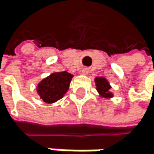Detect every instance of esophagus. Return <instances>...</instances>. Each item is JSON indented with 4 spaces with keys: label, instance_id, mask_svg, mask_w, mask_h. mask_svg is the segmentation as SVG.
Listing matches in <instances>:
<instances>
[{
    "label": "esophagus",
    "instance_id": "obj_1",
    "mask_svg": "<svg viewBox=\"0 0 154 154\" xmlns=\"http://www.w3.org/2000/svg\"><path fill=\"white\" fill-rule=\"evenodd\" d=\"M81 73H82L83 75H87V74L88 73V68H83V69L81 70Z\"/></svg>",
    "mask_w": 154,
    "mask_h": 154
}]
</instances>
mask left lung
<instances>
[{
    "mask_svg": "<svg viewBox=\"0 0 154 154\" xmlns=\"http://www.w3.org/2000/svg\"><path fill=\"white\" fill-rule=\"evenodd\" d=\"M95 83H96V88L99 92L100 96L104 99H110L114 96V94L110 91L111 86L108 82V80L103 76L100 78H95Z\"/></svg>",
    "mask_w": 154,
    "mask_h": 154,
    "instance_id": "obj_1",
    "label": "left lung"
}]
</instances>
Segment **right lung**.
Masks as SVG:
<instances>
[{"mask_svg": "<svg viewBox=\"0 0 154 154\" xmlns=\"http://www.w3.org/2000/svg\"><path fill=\"white\" fill-rule=\"evenodd\" d=\"M72 78L66 71L52 73L38 84L37 92L44 103H54L67 92Z\"/></svg>", "mask_w": 154, "mask_h": 154, "instance_id": "obj_1", "label": "right lung"}]
</instances>
